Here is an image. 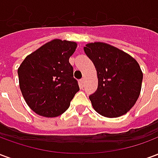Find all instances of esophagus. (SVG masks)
<instances>
[{
	"label": "esophagus",
	"mask_w": 158,
	"mask_h": 158,
	"mask_svg": "<svg viewBox=\"0 0 158 158\" xmlns=\"http://www.w3.org/2000/svg\"><path fill=\"white\" fill-rule=\"evenodd\" d=\"M85 78H83V79H80V83H81V85H85Z\"/></svg>",
	"instance_id": "1"
}]
</instances>
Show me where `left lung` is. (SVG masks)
I'll return each mask as SVG.
<instances>
[{
    "label": "left lung",
    "mask_w": 158,
    "mask_h": 158,
    "mask_svg": "<svg viewBox=\"0 0 158 158\" xmlns=\"http://www.w3.org/2000/svg\"><path fill=\"white\" fill-rule=\"evenodd\" d=\"M84 51L97 72L98 87L89 96L94 109L106 118L128 113L141 89L143 73L139 63L128 53L102 42L89 43Z\"/></svg>",
    "instance_id": "8db88e82"
}]
</instances>
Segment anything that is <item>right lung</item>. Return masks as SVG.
I'll return each mask as SVG.
<instances>
[{
	"label": "right lung",
	"instance_id": "obj_1",
	"mask_svg": "<svg viewBox=\"0 0 158 158\" xmlns=\"http://www.w3.org/2000/svg\"><path fill=\"white\" fill-rule=\"evenodd\" d=\"M75 42L56 39L27 56L18 69L19 86L26 103L40 116H60L79 90L69 57Z\"/></svg>",
	"mask_w": 158,
	"mask_h": 158
}]
</instances>
